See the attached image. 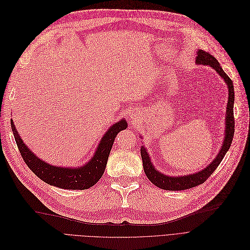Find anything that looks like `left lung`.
Returning <instances> with one entry per match:
<instances>
[{
    "label": "left lung",
    "instance_id": "obj_1",
    "mask_svg": "<svg viewBox=\"0 0 250 250\" xmlns=\"http://www.w3.org/2000/svg\"><path fill=\"white\" fill-rule=\"evenodd\" d=\"M196 63L200 65H208L212 69H215L217 72L220 74V76L225 80V83L228 86L229 91V98H228V104L227 110H226V130H225V138L223 141V146L221 147L220 152L216 159L213 160L207 168L201 170L195 174H190L187 176H166L159 171L154 169L152 163L150 162V159L148 157V153L144 146L140 147V153L142 164H144V170L148 178V180L153 183L156 186H158L161 189L164 190H172V191H178V190H185L195 187L199 184H203L208 178L213 173L222 160L224 159L226 152L231 146L234 131H235V119H234V86L233 81L230 79V77L224 72L220 63L217 61V59L211 56L210 54L199 50L197 52L196 57Z\"/></svg>",
    "mask_w": 250,
    "mask_h": 250
}]
</instances>
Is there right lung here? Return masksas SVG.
Here are the masks:
<instances>
[{
  "instance_id": "right-lung-1",
  "label": "right lung",
  "mask_w": 250,
  "mask_h": 250,
  "mask_svg": "<svg viewBox=\"0 0 250 250\" xmlns=\"http://www.w3.org/2000/svg\"><path fill=\"white\" fill-rule=\"evenodd\" d=\"M11 128L23 161L41 180L59 188L83 190L93 186L102 178L114 140L119 132L127 128V123L125 120H120L111 126L101 139L93 158L87 164L78 168L56 167L44 163L35 157V154L23 142L12 120Z\"/></svg>"
}]
</instances>
